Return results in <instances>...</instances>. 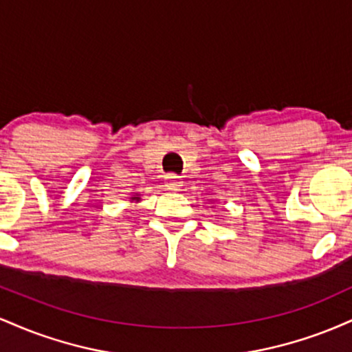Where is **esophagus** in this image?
I'll return each mask as SVG.
<instances>
[{"label":"esophagus","instance_id":"esophagus-1","mask_svg":"<svg viewBox=\"0 0 352 352\" xmlns=\"http://www.w3.org/2000/svg\"><path fill=\"white\" fill-rule=\"evenodd\" d=\"M182 179L179 175H173V173H170V175L165 177V187H167L170 192H180L182 188Z\"/></svg>","mask_w":352,"mask_h":352}]
</instances>
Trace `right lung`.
<instances>
[{
	"instance_id": "right-lung-1",
	"label": "right lung",
	"mask_w": 352,
	"mask_h": 352,
	"mask_svg": "<svg viewBox=\"0 0 352 352\" xmlns=\"http://www.w3.org/2000/svg\"><path fill=\"white\" fill-rule=\"evenodd\" d=\"M140 201V195H132L131 197V204H139Z\"/></svg>"
}]
</instances>
